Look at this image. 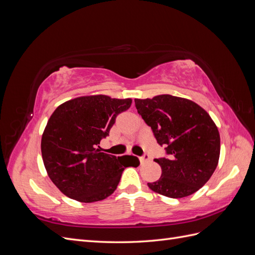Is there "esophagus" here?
<instances>
[{"label": "esophagus", "mask_w": 255, "mask_h": 255, "mask_svg": "<svg viewBox=\"0 0 255 255\" xmlns=\"http://www.w3.org/2000/svg\"><path fill=\"white\" fill-rule=\"evenodd\" d=\"M139 159H140V163H141V164L146 163V161L151 160V155H150V154H148V153H144L143 155H142Z\"/></svg>", "instance_id": "34e87169"}]
</instances>
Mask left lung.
Returning a JSON list of instances; mask_svg holds the SVG:
<instances>
[{"instance_id": "left-lung-1", "label": "left lung", "mask_w": 255, "mask_h": 255, "mask_svg": "<svg viewBox=\"0 0 255 255\" xmlns=\"http://www.w3.org/2000/svg\"><path fill=\"white\" fill-rule=\"evenodd\" d=\"M135 106L166 151L165 157L154 159L161 176L148 183L149 188L173 199L199 190L214 173L220 155L219 132L210 115L190 100L170 95L135 99Z\"/></svg>"}]
</instances>
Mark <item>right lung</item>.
<instances>
[{
    "label": "right lung",
    "instance_id": "add662e5",
    "mask_svg": "<svg viewBox=\"0 0 255 255\" xmlns=\"http://www.w3.org/2000/svg\"><path fill=\"white\" fill-rule=\"evenodd\" d=\"M130 104V99L99 95L70 100L54 111L42 134L41 154L50 179L64 195L84 203L101 201L117 188L127 167L139 166L138 157H117L99 145Z\"/></svg>",
    "mask_w": 255,
    "mask_h": 255
}]
</instances>
